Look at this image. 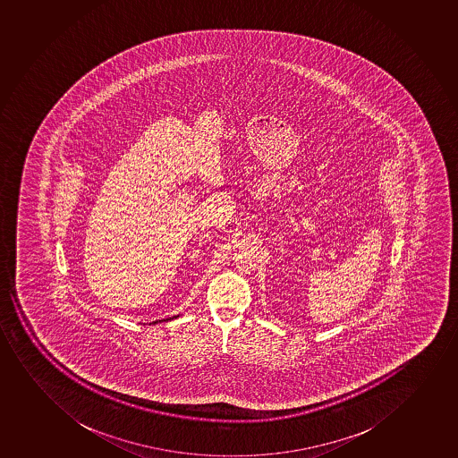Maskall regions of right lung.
Returning <instances> with one entry per match:
<instances>
[{"label": "right lung", "instance_id": "add662e5", "mask_svg": "<svg viewBox=\"0 0 458 458\" xmlns=\"http://www.w3.org/2000/svg\"><path fill=\"white\" fill-rule=\"evenodd\" d=\"M156 322H157V320H156Z\"/></svg>", "mask_w": 458, "mask_h": 458}]
</instances>
